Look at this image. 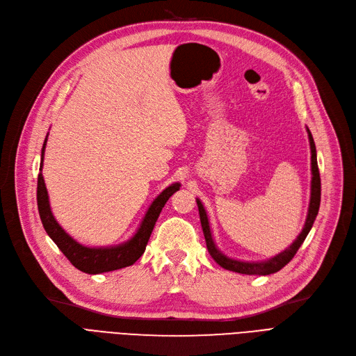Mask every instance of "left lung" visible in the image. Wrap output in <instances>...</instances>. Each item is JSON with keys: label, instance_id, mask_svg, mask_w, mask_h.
Wrapping results in <instances>:
<instances>
[{"label": "left lung", "instance_id": "left-lung-1", "mask_svg": "<svg viewBox=\"0 0 356 356\" xmlns=\"http://www.w3.org/2000/svg\"><path fill=\"white\" fill-rule=\"evenodd\" d=\"M307 136H309V143H310V153H312V184H310V202H309V211L306 216L305 227L302 232L298 234V236L293 241V244L282 251L280 254L271 257L270 259L266 261H241V259H234L227 257L225 254H222V251L216 247L212 231L209 227V219L208 213L203 208V203L200 199H196L197 202V208H199V215H200V223H202V229L204 235V241H207V247L211 254V257L216 261V263L225 270L239 273V274H248V275H268L273 273H277L282 270L284 266H287L298 248L302 247L303 241L306 239L307 234L310 232L313 222L317 216V212H319L321 207V175H319V167H317V156H316V145L312 137L310 129L307 128Z\"/></svg>", "mask_w": 356, "mask_h": 356}]
</instances>
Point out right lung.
<instances>
[{
	"mask_svg": "<svg viewBox=\"0 0 356 356\" xmlns=\"http://www.w3.org/2000/svg\"><path fill=\"white\" fill-rule=\"evenodd\" d=\"M47 143V136L42 148V161H40V173L37 179V207H39V213L43 227L47 235L53 239L56 245L65 254V257L70 261L72 266L86 274H101L120 270L128 266H133L136 261L144 254L149 235L153 232V228L157 222V218L164 208L165 202L173 193L180 189V183H173L165 188L147 209L137 232L122 244L114 247H85L74 241L54 219L49 195L46 189V183L42 175L43 159H44V148Z\"/></svg>",
	"mask_w": 356,
	"mask_h": 356,
	"instance_id": "obj_1",
	"label": "right lung"
}]
</instances>
